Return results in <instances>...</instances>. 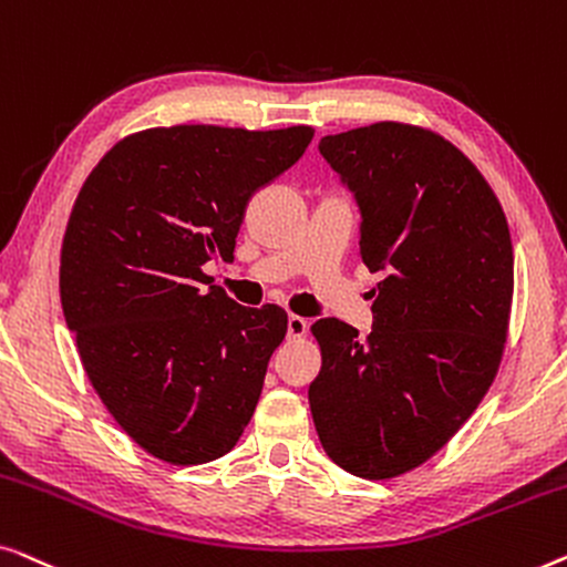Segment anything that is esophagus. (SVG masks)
<instances>
[{"label": "esophagus", "mask_w": 567, "mask_h": 567, "mask_svg": "<svg viewBox=\"0 0 567 567\" xmlns=\"http://www.w3.org/2000/svg\"><path fill=\"white\" fill-rule=\"evenodd\" d=\"M306 333H308V321H306V318L295 316V313L287 316V337L300 339V337H306Z\"/></svg>", "instance_id": "esophagus-1"}]
</instances>
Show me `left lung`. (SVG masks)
I'll list each match as a JSON object with an SVG mask.
<instances>
[{"mask_svg":"<svg viewBox=\"0 0 567 567\" xmlns=\"http://www.w3.org/2000/svg\"><path fill=\"white\" fill-rule=\"evenodd\" d=\"M318 151L354 195L372 331L310 326L321 372L313 424L347 473H409L452 440L496 378L514 295L506 215L470 158L442 135L374 123L323 135Z\"/></svg>","mask_w":567,"mask_h":567,"instance_id":"left-lung-1","label":"left lung"}]
</instances>
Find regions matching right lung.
Wrapping results in <instances>:
<instances>
[{
    "instance_id": "right-lung-1",
    "label": "right lung",
    "mask_w": 567,
    "mask_h": 567,
    "mask_svg": "<svg viewBox=\"0 0 567 567\" xmlns=\"http://www.w3.org/2000/svg\"><path fill=\"white\" fill-rule=\"evenodd\" d=\"M313 127L174 125L127 135L86 177L61 246V306L94 390L172 465L230 452L254 416L287 313L244 308L207 261H234L246 203Z\"/></svg>"
}]
</instances>
